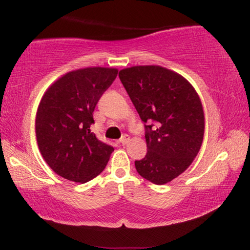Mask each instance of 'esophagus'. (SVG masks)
I'll use <instances>...</instances> for the list:
<instances>
[{
  "mask_svg": "<svg viewBox=\"0 0 250 250\" xmlns=\"http://www.w3.org/2000/svg\"><path fill=\"white\" fill-rule=\"evenodd\" d=\"M129 140H130V138H129V135L128 134H125V135H122L121 137V139L119 140V142L121 143V145H126V143L129 142Z\"/></svg>",
  "mask_w": 250,
  "mask_h": 250,
  "instance_id": "esophagus-1",
  "label": "esophagus"
}]
</instances>
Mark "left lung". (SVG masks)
<instances>
[{"mask_svg": "<svg viewBox=\"0 0 250 250\" xmlns=\"http://www.w3.org/2000/svg\"><path fill=\"white\" fill-rule=\"evenodd\" d=\"M119 78L141 120L150 125H145L147 153L135 161V168L156 185L168 183L201 149L205 118L200 97L183 76L162 66L125 68Z\"/></svg>", "mask_w": 250, "mask_h": 250, "instance_id": "8db88e82", "label": "left lung"}]
</instances>
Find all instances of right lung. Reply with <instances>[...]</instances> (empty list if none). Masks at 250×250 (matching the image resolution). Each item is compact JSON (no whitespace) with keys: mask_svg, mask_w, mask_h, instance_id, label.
I'll return each instance as SVG.
<instances>
[{"mask_svg":"<svg viewBox=\"0 0 250 250\" xmlns=\"http://www.w3.org/2000/svg\"><path fill=\"white\" fill-rule=\"evenodd\" d=\"M117 75V68L105 67L69 71L42 97L35 121L37 145L59 176L86 183L107 166L115 149L98 140L90 125L97 103Z\"/></svg>","mask_w":250,"mask_h":250,"instance_id":"add662e5","label":"right lung"}]
</instances>
